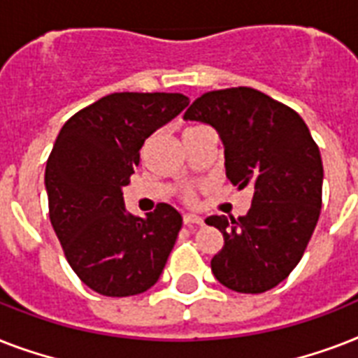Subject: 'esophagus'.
<instances>
[{"instance_id":"34e87169","label":"esophagus","mask_w":358,"mask_h":358,"mask_svg":"<svg viewBox=\"0 0 358 358\" xmlns=\"http://www.w3.org/2000/svg\"><path fill=\"white\" fill-rule=\"evenodd\" d=\"M202 223H204V219H202L201 215H196V213H184V224H187V227Z\"/></svg>"}]
</instances>
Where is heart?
I'll return each instance as SVG.
<instances>
[{
    "mask_svg": "<svg viewBox=\"0 0 358 358\" xmlns=\"http://www.w3.org/2000/svg\"><path fill=\"white\" fill-rule=\"evenodd\" d=\"M189 129H193V128H189Z\"/></svg>",
    "mask_w": 358,
    "mask_h": 358,
    "instance_id": "obj_1",
    "label": "heart"
}]
</instances>
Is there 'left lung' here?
I'll return each mask as SVG.
<instances>
[{
	"mask_svg": "<svg viewBox=\"0 0 358 358\" xmlns=\"http://www.w3.org/2000/svg\"><path fill=\"white\" fill-rule=\"evenodd\" d=\"M184 119L212 126L227 178L252 187L247 215L206 219L224 238L213 277L239 294L275 288L299 264L322 210L323 163L310 129L294 109L249 87L206 92Z\"/></svg>",
	"mask_w": 358,
	"mask_h": 358,
	"instance_id": "8db88e82",
	"label": "left lung"
}]
</instances>
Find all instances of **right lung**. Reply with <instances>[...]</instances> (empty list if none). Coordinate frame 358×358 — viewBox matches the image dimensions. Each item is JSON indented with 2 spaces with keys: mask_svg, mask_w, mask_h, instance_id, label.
<instances>
[{
  "mask_svg": "<svg viewBox=\"0 0 358 358\" xmlns=\"http://www.w3.org/2000/svg\"><path fill=\"white\" fill-rule=\"evenodd\" d=\"M187 106L180 92H113L59 131L44 174L50 219L70 267L96 294H143L163 273L182 215L157 204L135 217L124 206L122 187L145 141Z\"/></svg>",
  "mask_w": 358,
  "mask_h": 358,
  "instance_id": "add662e5",
  "label": "right lung"
}]
</instances>
